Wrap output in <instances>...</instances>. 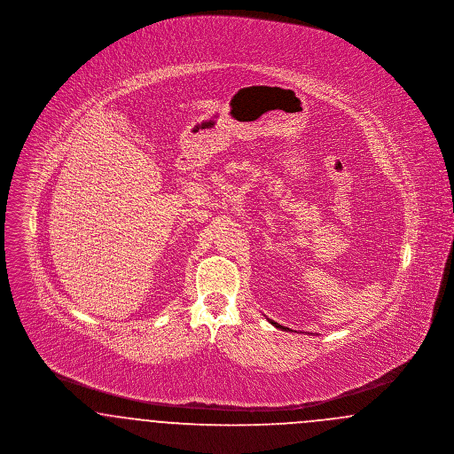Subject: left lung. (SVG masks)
I'll list each match as a JSON object with an SVG mask.
<instances>
[{
    "mask_svg": "<svg viewBox=\"0 0 454 454\" xmlns=\"http://www.w3.org/2000/svg\"><path fill=\"white\" fill-rule=\"evenodd\" d=\"M267 320H269V318H267ZM269 324L274 325V326H276V328H281V330H289V328H287V326H282V325L276 324V322H274V320H269ZM289 332H293V330H289Z\"/></svg>",
    "mask_w": 454,
    "mask_h": 454,
    "instance_id": "1",
    "label": "left lung"
}]
</instances>
